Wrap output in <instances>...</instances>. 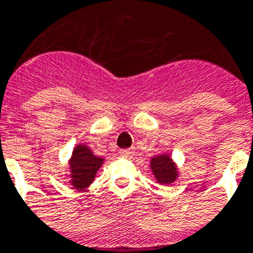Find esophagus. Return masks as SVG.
Listing matches in <instances>:
<instances>
[{
    "instance_id": "obj_1",
    "label": "esophagus",
    "mask_w": 253,
    "mask_h": 253,
    "mask_svg": "<svg viewBox=\"0 0 253 253\" xmlns=\"http://www.w3.org/2000/svg\"><path fill=\"white\" fill-rule=\"evenodd\" d=\"M121 157H125V158H130L133 156V149H123L120 152Z\"/></svg>"
}]
</instances>
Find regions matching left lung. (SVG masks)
<instances>
[{
  "instance_id": "left-lung-1",
  "label": "left lung",
  "mask_w": 253,
  "mask_h": 253,
  "mask_svg": "<svg viewBox=\"0 0 253 253\" xmlns=\"http://www.w3.org/2000/svg\"><path fill=\"white\" fill-rule=\"evenodd\" d=\"M150 169L157 181L162 185H169L179 177L177 166L169 154L162 153L150 159Z\"/></svg>"
}]
</instances>
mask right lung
<instances>
[{
    "mask_svg": "<svg viewBox=\"0 0 253 253\" xmlns=\"http://www.w3.org/2000/svg\"><path fill=\"white\" fill-rule=\"evenodd\" d=\"M104 158L95 156L92 150L84 144H77L69 158L71 180L69 184L77 190H84L94 181L96 172L103 166Z\"/></svg>",
    "mask_w": 253,
    "mask_h": 253,
    "instance_id": "right-lung-1",
    "label": "right lung"
}]
</instances>
